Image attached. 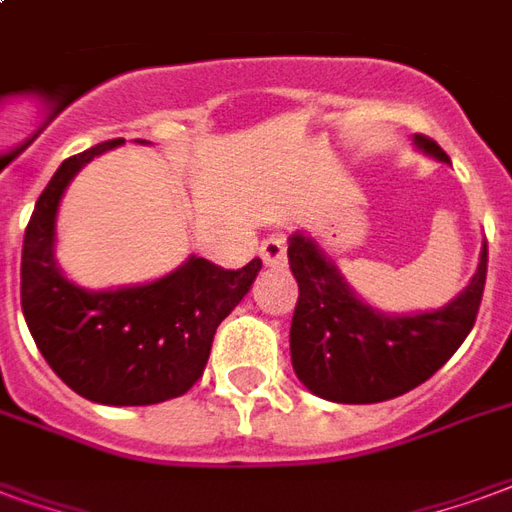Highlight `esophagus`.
<instances>
[{
    "instance_id": "obj_1",
    "label": "esophagus",
    "mask_w": 512,
    "mask_h": 512,
    "mask_svg": "<svg viewBox=\"0 0 512 512\" xmlns=\"http://www.w3.org/2000/svg\"><path fill=\"white\" fill-rule=\"evenodd\" d=\"M260 257L271 268L285 266V260H288V241H285V235H271V238H266L260 244Z\"/></svg>"
}]
</instances>
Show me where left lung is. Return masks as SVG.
Segmentation results:
<instances>
[{
  "instance_id": "1",
  "label": "left lung",
  "mask_w": 512,
  "mask_h": 512,
  "mask_svg": "<svg viewBox=\"0 0 512 512\" xmlns=\"http://www.w3.org/2000/svg\"><path fill=\"white\" fill-rule=\"evenodd\" d=\"M414 147L450 161L433 139L414 134ZM299 301L290 323V359L312 395L332 403H381L428 381L472 332L483 301L488 244L472 282L439 310L389 315L354 293L310 235L288 238Z\"/></svg>"
}]
</instances>
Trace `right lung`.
Segmentation results:
<instances>
[{
    "instance_id": "1",
    "label": "right lung",
    "mask_w": 512,
    "mask_h": 512,
    "mask_svg": "<svg viewBox=\"0 0 512 512\" xmlns=\"http://www.w3.org/2000/svg\"><path fill=\"white\" fill-rule=\"evenodd\" d=\"M123 142L109 139L65 158L38 197L21 249V310L43 359L76 395L104 406H153L197 384L213 334L249 293L263 263L255 257L238 271H224L191 255L145 285H73L54 257L62 194L84 164Z\"/></svg>"
}]
</instances>
